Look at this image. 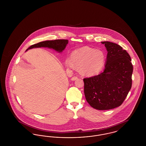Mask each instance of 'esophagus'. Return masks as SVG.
Wrapping results in <instances>:
<instances>
[{"mask_svg":"<svg viewBox=\"0 0 146 146\" xmlns=\"http://www.w3.org/2000/svg\"><path fill=\"white\" fill-rule=\"evenodd\" d=\"M78 78V76H73L72 78H71V79H72V80H73V81H74V80H76V79Z\"/></svg>","mask_w":146,"mask_h":146,"instance_id":"obj_1","label":"esophagus"}]
</instances>
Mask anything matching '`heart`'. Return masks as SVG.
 Masks as SVG:
<instances>
[{
    "label": "heart",
    "mask_w": 146,
    "mask_h": 146,
    "mask_svg": "<svg viewBox=\"0 0 146 146\" xmlns=\"http://www.w3.org/2000/svg\"><path fill=\"white\" fill-rule=\"evenodd\" d=\"M106 57L104 52L89 47H83L74 51L70 58L65 61L66 66L74 68L75 66L80 67V72L85 75L92 76L102 69Z\"/></svg>",
    "instance_id": "heart-1"
}]
</instances>
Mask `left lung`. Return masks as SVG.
<instances>
[{"label":"left lung","instance_id":"obj_1","mask_svg":"<svg viewBox=\"0 0 146 146\" xmlns=\"http://www.w3.org/2000/svg\"><path fill=\"white\" fill-rule=\"evenodd\" d=\"M107 51L103 72L83 79L88 104L98 110L115 108L123 104L132 86L133 66L129 54L118 44L101 42Z\"/></svg>","mask_w":146,"mask_h":146}]
</instances>
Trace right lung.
I'll return each instance as SVG.
<instances>
[{
	"label": "right lung",
	"instance_id": "1",
	"mask_svg": "<svg viewBox=\"0 0 146 146\" xmlns=\"http://www.w3.org/2000/svg\"><path fill=\"white\" fill-rule=\"evenodd\" d=\"M68 43V40L66 39H57L54 40H46L44 42H40L37 44L31 45L26 50L27 51L29 49L37 48L41 47H45L50 49H54L58 52H62L65 49L67 44Z\"/></svg>",
	"mask_w": 146,
	"mask_h": 146
}]
</instances>
